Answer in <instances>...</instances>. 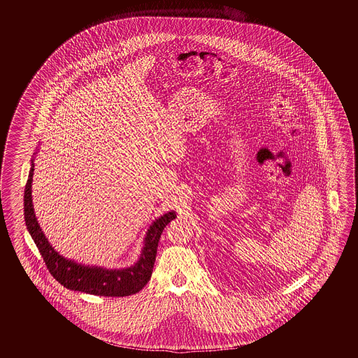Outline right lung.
<instances>
[{
	"label": "right lung",
	"instance_id": "obj_1",
	"mask_svg": "<svg viewBox=\"0 0 358 358\" xmlns=\"http://www.w3.org/2000/svg\"><path fill=\"white\" fill-rule=\"evenodd\" d=\"M34 159L31 169L24 187V222L38 250L41 252L47 269L56 281L64 287L81 293L93 294L101 296H127L139 293L151 278L153 265L156 260L159 240L162 238L164 228L173 220L176 213L171 211L163 217L156 219L144 238V247L141 259L130 268L126 269H103L98 266H85L75 261L66 260L60 256L48 240L44 236L42 228L34 214L31 182H33Z\"/></svg>",
	"mask_w": 358,
	"mask_h": 358
}]
</instances>
